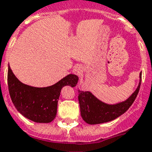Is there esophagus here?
Segmentation results:
<instances>
[{"instance_id":"1","label":"esophagus","mask_w":152,"mask_h":152,"mask_svg":"<svg viewBox=\"0 0 152 152\" xmlns=\"http://www.w3.org/2000/svg\"><path fill=\"white\" fill-rule=\"evenodd\" d=\"M73 72H74V74L77 75V76L81 75L82 73H83V66L80 64L76 65L74 67V68H73Z\"/></svg>"}]
</instances>
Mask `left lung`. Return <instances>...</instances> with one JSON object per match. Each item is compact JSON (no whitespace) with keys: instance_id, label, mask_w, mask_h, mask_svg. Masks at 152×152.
Wrapping results in <instances>:
<instances>
[{"instance_id":"left-lung-1","label":"left lung","mask_w":152,"mask_h":152,"mask_svg":"<svg viewBox=\"0 0 152 152\" xmlns=\"http://www.w3.org/2000/svg\"><path fill=\"white\" fill-rule=\"evenodd\" d=\"M142 72L139 74L138 87L126 101L117 104H106L100 101L89 91H78L80 114L88 124H101L113 121L127 110L134 102L141 85Z\"/></svg>"}]
</instances>
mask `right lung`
Instances as JSON below:
<instances>
[{
  "label": "right lung",
  "mask_w": 152,
  "mask_h": 152,
  "mask_svg": "<svg viewBox=\"0 0 152 152\" xmlns=\"http://www.w3.org/2000/svg\"><path fill=\"white\" fill-rule=\"evenodd\" d=\"M78 76L69 74L51 86L32 87L20 81L8 68V86L14 106L25 118L38 123L52 122L57 113V106L62 88L75 87Z\"/></svg>",
  "instance_id": "obj_1"
}]
</instances>
